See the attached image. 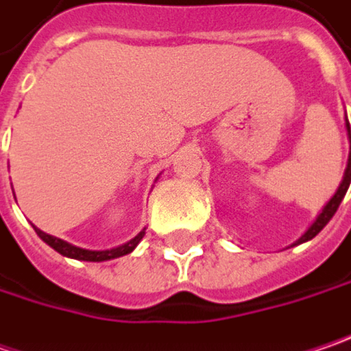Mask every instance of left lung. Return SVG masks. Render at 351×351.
I'll list each match as a JSON object with an SVG mask.
<instances>
[{
  "label": "left lung",
  "mask_w": 351,
  "mask_h": 351,
  "mask_svg": "<svg viewBox=\"0 0 351 351\" xmlns=\"http://www.w3.org/2000/svg\"><path fill=\"white\" fill-rule=\"evenodd\" d=\"M346 130H348V141H350V155H348V165H346V171H343L342 176V182H340V186H338V191L334 192V196L330 198L326 202V206L322 208V212L316 216V220L308 226V230L302 234V236L298 237L297 241L293 243V245H300V243H304V241H308V239H313L314 236H318L320 234V230L326 226L328 221L332 220V216L336 214V210H338V206L343 200V196H346V192L350 189V182H351V130H350V123H348V117H346Z\"/></svg>",
  "instance_id": "obj_1"
}]
</instances>
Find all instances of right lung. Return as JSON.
I'll list each match as a JSON object with an SVG mask.
<instances>
[{"mask_svg": "<svg viewBox=\"0 0 351 351\" xmlns=\"http://www.w3.org/2000/svg\"><path fill=\"white\" fill-rule=\"evenodd\" d=\"M33 228H35V226H33ZM35 232H37V236L40 237L47 245H51L54 252H58L60 255L70 257V259H78V261H94V263L110 261V259H117V257H121V255H128V253H131L137 245H139V241L145 236V228H143L137 236L131 237L130 241H125V243H121V245H117V247H112V250H84V247L72 245V243L60 239V237L49 236V234H45V232L38 230V228H35Z\"/></svg>", "mask_w": 351, "mask_h": 351, "instance_id": "right-lung-1", "label": "right lung"}]
</instances>
